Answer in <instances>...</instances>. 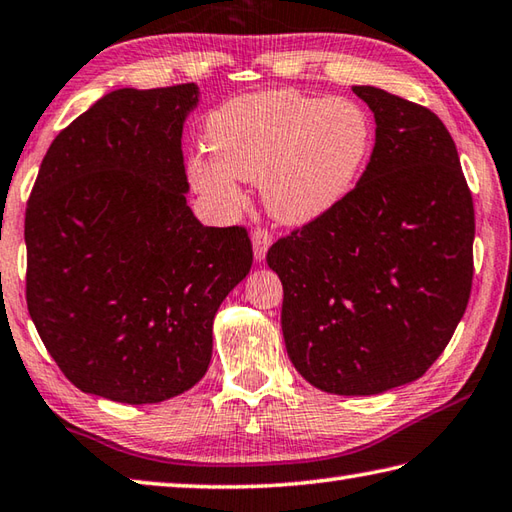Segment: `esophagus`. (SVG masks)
<instances>
[{"instance_id":"1","label":"esophagus","mask_w":512,"mask_h":512,"mask_svg":"<svg viewBox=\"0 0 512 512\" xmlns=\"http://www.w3.org/2000/svg\"><path fill=\"white\" fill-rule=\"evenodd\" d=\"M252 245H254V258H256V260H263L265 254H267L269 245H272V234H269V231L263 229V227L254 229Z\"/></svg>"}]
</instances>
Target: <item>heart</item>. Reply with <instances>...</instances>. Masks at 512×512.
I'll use <instances>...</instances> for the list:
<instances>
[{"label": "heart", "mask_w": 512, "mask_h": 512, "mask_svg": "<svg viewBox=\"0 0 512 512\" xmlns=\"http://www.w3.org/2000/svg\"><path fill=\"white\" fill-rule=\"evenodd\" d=\"M372 142L370 113L354 100L294 89L238 95L207 118L211 158L191 160L189 180L223 207L243 200L236 180L260 182L269 216L305 225L350 194Z\"/></svg>", "instance_id": "1"}]
</instances>
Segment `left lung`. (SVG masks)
Instances as JSON below:
<instances>
[{"instance_id":"1","label":"left lung","mask_w":512,"mask_h":512,"mask_svg":"<svg viewBox=\"0 0 512 512\" xmlns=\"http://www.w3.org/2000/svg\"><path fill=\"white\" fill-rule=\"evenodd\" d=\"M376 140L356 187L269 247L283 339L314 388L368 397L417 381L457 330L472 287L475 207L448 129L426 106L352 86Z\"/></svg>"}]
</instances>
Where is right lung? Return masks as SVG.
<instances>
[{"mask_svg":"<svg viewBox=\"0 0 512 512\" xmlns=\"http://www.w3.org/2000/svg\"><path fill=\"white\" fill-rule=\"evenodd\" d=\"M196 104V84L106 93L53 140L28 198V314L95 397L142 406L194 388L218 307L252 269L245 227H205L187 205Z\"/></svg>","mask_w":512,"mask_h":512,"instance_id":"obj_1","label":"right lung"}]
</instances>
